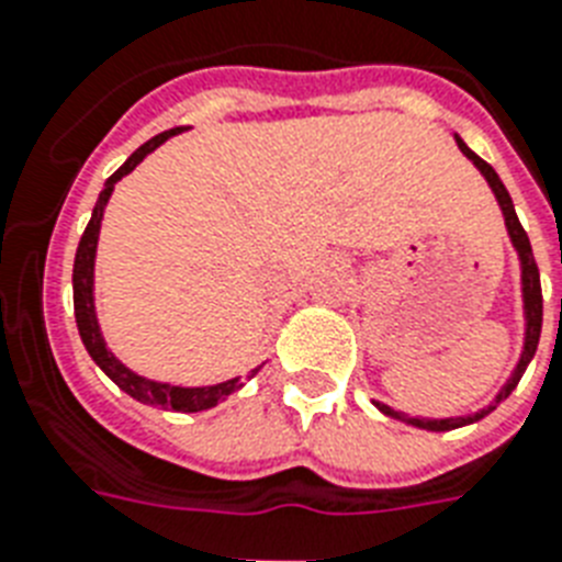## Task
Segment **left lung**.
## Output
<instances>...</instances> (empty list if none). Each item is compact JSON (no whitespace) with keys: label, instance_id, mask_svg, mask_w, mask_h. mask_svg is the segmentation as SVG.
<instances>
[{"label":"left lung","instance_id":"left-lung-1","mask_svg":"<svg viewBox=\"0 0 562 562\" xmlns=\"http://www.w3.org/2000/svg\"><path fill=\"white\" fill-rule=\"evenodd\" d=\"M459 140V149H462L468 158H471L473 164H476L479 170L485 172L487 184L494 187L496 199H499V207H503L505 213V225H508V234H510V241H514V248L519 250V259H522V294H526V317H528V328H526V352H522V358H519L517 369H514V375H510V381L505 384V390L496 395V401L491 404V407L479 409L476 415H464V418H409V415L404 413H395L392 407H386V404H378V409L386 415H392V418H398V422H407V424H415V427H422V430H432V432H445V430H456V427H464V424H473L479 422V418H485L491 409H496V404L499 401H505L514 392V386L519 384V378H522V372H526V367L531 363L533 352H537V344H540V328H542V289H540V271H537V262H533V254H531V241H528V234L522 231V225H519L517 213H514V202H510L508 190H505V184L499 181V176H496V170L491 167L487 161H482L476 153H471V149L464 147L462 138Z\"/></svg>","mask_w":562,"mask_h":562}]
</instances>
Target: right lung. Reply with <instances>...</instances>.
<instances>
[{
    "instance_id": "right-lung-1",
    "label": "right lung",
    "mask_w": 562,
    "mask_h": 562,
    "mask_svg": "<svg viewBox=\"0 0 562 562\" xmlns=\"http://www.w3.org/2000/svg\"><path fill=\"white\" fill-rule=\"evenodd\" d=\"M181 130V126H178ZM178 130H167L161 135H155L149 138L144 147H138L135 153L123 161L121 170H115L109 176L106 187L100 190L98 204L91 210L89 225H86L83 236H80V245H77V257H75V273H71V285H75V317H77V331L83 337L86 352L91 355V360L98 363L103 372H106L117 386H121L126 395H132L140 404H149V407H161V409H176V413H199V409H210L216 407L218 401L231 395V392L239 390V378L234 381H225V384L216 386H193V390H184V386H170V384H155V381H147V378L135 375L130 369L123 367L121 360L115 355L109 352L106 344H103V337H100L98 328V317H94V300H91V273H94V248H98V231H100V218H103V207H106L109 195H112V187L115 181H121L126 172H132L138 167L149 153H153L158 144L176 135ZM257 372V369H254ZM250 372V375H254ZM248 375V378H250Z\"/></svg>"
}]
</instances>
